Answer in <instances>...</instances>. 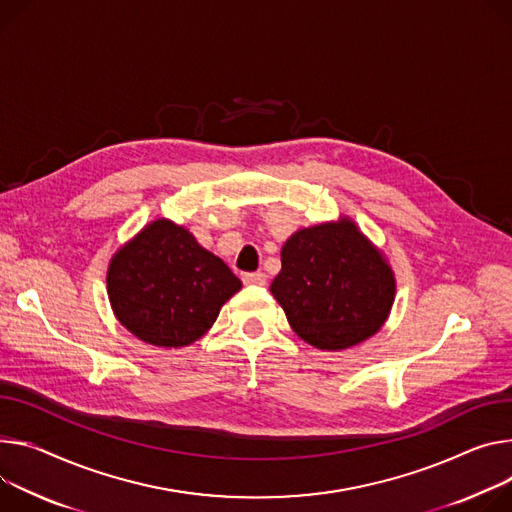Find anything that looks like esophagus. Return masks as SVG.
Masks as SVG:
<instances>
[{
	"mask_svg": "<svg viewBox=\"0 0 512 512\" xmlns=\"http://www.w3.org/2000/svg\"><path fill=\"white\" fill-rule=\"evenodd\" d=\"M243 282L245 284H251V286H263L267 282L265 273L261 271H253V273H243Z\"/></svg>",
	"mask_w": 512,
	"mask_h": 512,
	"instance_id": "34e87169",
	"label": "esophagus"
}]
</instances>
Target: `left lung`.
I'll return each instance as SVG.
<instances>
[{
    "label": "left lung",
    "instance_id": "left-lung-1",
    "mask_svg": "<svg viewBox=\"0 0 512 512\" xmlns=\"http://www.w3.org/2000/svg\"><path fill=\"white\" fill-rule=\"evenodd\" d=\"M269 290L300 339L339 351L382 329L396 280L382 251L341 216L294 232L282 247V271Z\"/></svg>",
    "mask_w": 512,
    "mask_h": 512
}]
</instances>
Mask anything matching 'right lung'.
Instances as JSON below:
<instances>
[{
    "instance_id": "1",
    "label": "right lung",
    "mask_w": 512,
    "mask_h": 512,
    "mask_svg": "<svg viewBox=\"0 0 512 512\" xmlns=\"http://www.w3.org/2000/svg\"><path fill=\"white\" fill-rule=\"evenodd\" d=\"M106 282L122 327L157 347L198 341L243 286L190 230L165 218L147 224L114 253Z\"/></svg>"
}]
</instances>
